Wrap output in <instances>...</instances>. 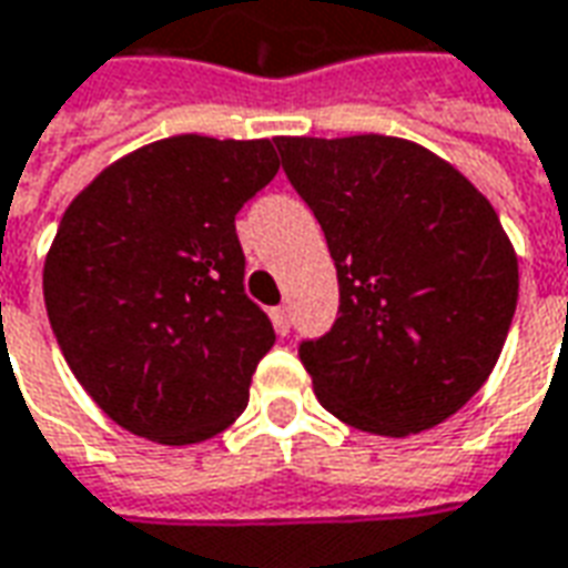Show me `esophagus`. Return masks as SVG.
Listing matches in <instances>:
<instances>
[{
    "mask_svg": "<svg viewBox=\"0 0 568 568\" xmlns=\"http://www.w3.org/2000/svg\"><path fill=\"white\" fill-rule=\"evenodd\" d=\"M271 320H273V328H276L280 335H285V332L292 328V313H288V307H273Z\"/></svg>",
    "mask_w": 568,
    "mask_h": 568,
    "instance_id": "obj_1",
    "label": "esophagus"
}]
</instances>
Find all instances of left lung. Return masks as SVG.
I'll list each match as a JSON object with an SVG mask.
<instances>
[{"label": "left lung", "mask_w": 568, "mask_h": 568, "mask_svg": "<svg viewBox=\"0 0 568 568\" xmlns=\"http://www.w3.org/2000/svg\"><path fill=\"white\" fill-rule=\"evenodd\" d=\"M276 146L338 271V320L301 344L316 399L366 434L443 424L486 384L517 311V252L491 202L406 138Z\"/></svg>", "instance_id": "8db88e82"}]
</instances>
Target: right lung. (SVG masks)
<instances>
[{"label": "right lung", "instance_id": "1", "mask_svg": "<svg viewBox=\"0 0 568 568\" xmlns=\"http://www.w3.org/2000/svg\"><path fill=\"white\" fill-rule=\"evenodd\" d=\"M276 172L271 138L174 134L110 162L67 205L42 271L51 332L129 434L190 446L243 415L276 335L245 297L236 212Z\"/></svg>", "mask_w": 568, "mask_h": 568}]
</instances>
